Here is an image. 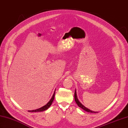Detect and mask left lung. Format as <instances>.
I'll return each instance as SVG.
<instances>
[{
  "mask_svg": "<svg viewBox=\"0 0 128 128\" xmlns=\"http://www.w3.org/2000/svg\"><path fill=\"white\" fill-rule=\"evenodd\" d=\"M74 100H75V102H76L77 104L78 105V106L81 108L82 109H83V110H84L85 111H87V112H91V113H97V112H94V111H93L92 110H90V109H88L87 108H86V106H84L82 104H81V103L78 100V98H77V94H76V90H75V91H74Z\"/></svg>",
  "mask_w": 128,
  "mask_h": 128,
  "instance_id": "left-lung-1",
  "label": "left lung"
}]
</instances>
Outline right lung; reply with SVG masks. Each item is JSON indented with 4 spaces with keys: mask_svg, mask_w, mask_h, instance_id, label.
<instances>
[{
    "mask_svg": "<svg viewBox=\"0 0 128 128\" xmlns=\"http://www.w3.org/2000/svg\"><path fill=\"white\" fill-rule=\"evenodd\" d=\"M54 94H55V92H54L53 96H52V97L51 98V99L44 106H43L40 108H39V109H37L34 110H28V111H29V112H40V111H43L44 110H47L48 108L51 106V104L52 103V102H53V100H54Z\"/></svg>",
    "mask_w": 128,
    "mask_h": 128,
    "instance_id": "add662e5",
    "label": "right lung"
}]
</instances>
